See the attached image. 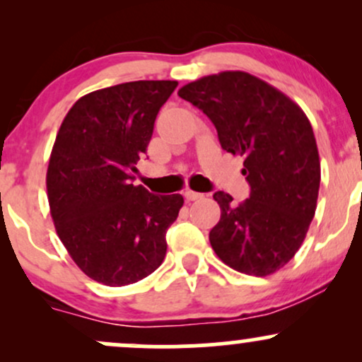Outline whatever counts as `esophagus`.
<instances>
[{"label":"esophagus","mask_w":362,"mask_h":362,"mask_svg":"<svg viewBox=\"0 0 362 362\" xmlns=\"http://www.w3.org/2000/svg\"><path fill=\"white\" fill-rule=\"evenodd\" d=\"M184 197L187 199V201H199V199L204 197V194H201V192H194V190H185V192H184Z\"/></svg>","instance_id":"1"}]
</instances>
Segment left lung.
I'll return each instance as SVG.
<instances>
[{
  "label": "left lung",
  "instance_id": "8db88e82",
  "mask_svg": "<svg viewBox=\"0 0 362 362\" xmlns=\"http://www.w3.org/2000/svg\"><path fill=\"white\" fill-rule=\"evenodd\" d=\"M178 97L201 109L218 131L221 148L243 158L250 197L221 207L209 242L235 271L269 276L300 250L317 209L320 158L305 112L269 83L243 71H223L189 83Z\"/></svg>",
  "mask_w": 362,
  "mask_h": 362
}]
</instances>
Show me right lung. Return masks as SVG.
Masks as SVG:
<instances>
[{
	"label": "right lung",
	"instance_id": "1",
	"mask_svg": "<svg viewBox=\"0 0 362 362\" xmlns=\"http://www.w3.org/2000/svg\"><path fill=\"white\" fill-rule=\"evenodd\" d=\"M177 81H129L85 95L69 109L47 168V199L57 235L74 264L105 286L134 284L167 253V230L180 194L134 185L161 105Z\"/></svg>",
	"mask_w": 362,
	"mask_h": 362
}]
</instances>
